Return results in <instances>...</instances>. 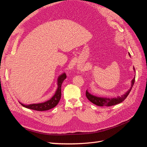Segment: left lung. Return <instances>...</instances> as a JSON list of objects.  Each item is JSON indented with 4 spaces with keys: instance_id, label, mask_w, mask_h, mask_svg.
<instances>
[{
    "instance_id": "1",
    "label": "left lung",
    "mask_w": 147,
    "mask_h": 147,
    "mask_svg": "<svg viewBox=\"0 0 147 147\" xmlns=\"http://www.w3.org/2000/svg\"><path fill=\"white\" fill-rule=\"evenodd\" d=\"M129 55L130 56V54ZM134 70H135L134 67ZM135 78L136 77H134V78L132 79V83H131V87L130 88L129 90L126 93H124V94L121 95V96H118L117 97H114V98L97 97L91 94L90 93H89V92H88L87 90L86 91V96L88 98V99L90 102H91L92 103L100 107H104V106L109 107V106H112L116 104H118L119 103H121V102H122L123 101H124V99H125L127 97L129 94V92L132 90V88L134 84Z\"/></svg>"
}]
</instances>
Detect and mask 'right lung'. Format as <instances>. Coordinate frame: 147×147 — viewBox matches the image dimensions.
<instances>
[{"instance_id": "right-lung-1", "label": "right lung", "mask_w": 147, "mask_h": 147, "mask_svg": "<svg viewBox=\"0 0 147 147\" xmlns=\"http://www.w3.org/2000/svg\"><path fill=\"white\" fill-rule=\"evenodd\" d=\"M67 76L65 73L63 74L59 77L57 80V88L56 91L55 95L53 96L51 98L45 102L39 104H33L30 105H24L21 103H20L26 108L29 109H32L37 111H45L50 110L55 107L57 104L59 103L61 97V85L63 81L66 78Z\"/></svg>"}]
</instances>
